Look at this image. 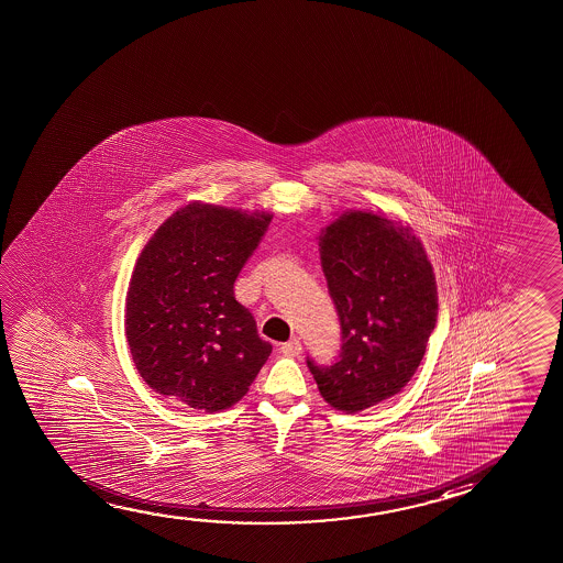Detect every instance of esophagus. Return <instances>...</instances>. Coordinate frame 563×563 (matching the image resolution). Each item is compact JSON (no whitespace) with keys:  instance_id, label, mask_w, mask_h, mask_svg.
<instances>
[{"instance_id":"1","label":"esophagus","mask_w":563,"mask_h":563,"mask_svg":"<svg viewBox=\"0 0 563 563\" xmlns=\"http://www.w3.org/2000/svg\"><path fill=\"white\" fill-rule=\"evenodd\" d=\"M278 351L283 352L288 358H294V356H298V354L302 352V343H300L298 339H292V341H288V343L280 344Z\"/></svg>"}]
</instances>
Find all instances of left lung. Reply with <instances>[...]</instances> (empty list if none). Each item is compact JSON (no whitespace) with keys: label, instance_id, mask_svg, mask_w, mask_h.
I'll list each match as a JSON object with an SVG mask.
<instances>
[{"label":"left lung","instance_id":"obj_1","mask_svg":"<svg viewBox=\"0 0 563 563\" xmlns=\"http://www.w3.org/2000/svg\"><path fill=\"white\" fill-rule=\"evenodd\" d=\"M343 346L331 366L308 358L321 397L360 412L405 387L438 319L432 263L412 230L366 211L344 212L319 236Z\"/></svg>","mask_w":563,"mask_h":563}]
</instances>
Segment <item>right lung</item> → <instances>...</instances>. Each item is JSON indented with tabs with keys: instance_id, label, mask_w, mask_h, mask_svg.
I'll return each mask as SVG.
<instances>
[{
	"instance_id": "right-lung-1",
	"label": "right lung",
	"mask_w": 563,
	"mask_h": 563,
	"mask_svg": "<svg viewBox=\"0 0 563 563\" xmlns=\"http://www.w3.org/2000/svg\"><path fill=\"white\" fill-rule=\"evenodd\" d=\"M273 214L189 203L139 255L125 334L141 377L178 405L217 412L242 399L269 358L234 283Z\"/></svg>"
}]
</instances>
